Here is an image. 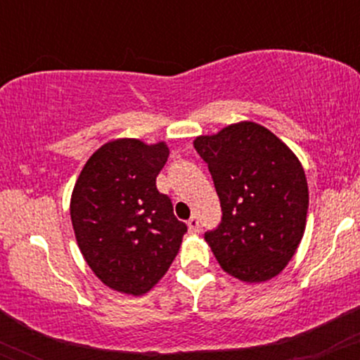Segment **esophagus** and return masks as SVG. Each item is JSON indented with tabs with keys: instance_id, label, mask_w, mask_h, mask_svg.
<instances>
[{
	"instance_id": "obj_1",
	"label": "esophagus",
	"mask_w": 360,
	"mask_h": 360,
	"mask_svg": "<svg viewBox=\"0 0 360 360\" xmlns=\"http://www.w3.org/2000/svg\"><path fill=\"white\" fill-rule=\"evenodd\" d=\"M188 226H189V232L191 233H198L200 232V221H198L196 217H191L188 220Z\"/></svg>"
}]
</instances>
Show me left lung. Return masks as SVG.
Here are the masks:
<instances>
[{
    "label": "left lung",
    "instance_id": "obj_1",
    "mask_svg": "<svg viewBox=\"0 0 360 360\" xmlns=\"http://www.w3.org/2000/svg\"><path fill=\"white\" fill-rule=\"evenodd\" d=\"M208 164L221 221L205 233L229 274L247 283L278 276L304 233L308 184L300 160L267 128L235 123L194 140Z\"/></svg>",
    "mask_w": 360,
    "mask_h": 360
}]
</instances>
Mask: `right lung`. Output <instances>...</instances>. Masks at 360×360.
<instances>
[{
  "mask_svg": "<svg viewBox=\"0 0 360 360\" xmlns=\"http://www.w3.org/2000/svg\"><path fill=\"white\" fill-rule=\"evenodd\" d=\"M167 157L164 142L115 140L89 157L74 186L81 254L106 286L127 295H143L166 274L188 232L155 186Z\"/></svg>",
  "mask_w": 360,
  "mask_h": 360,
  "instance_id": "1",
  "label": "right lung"
}]
</instances>
